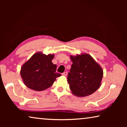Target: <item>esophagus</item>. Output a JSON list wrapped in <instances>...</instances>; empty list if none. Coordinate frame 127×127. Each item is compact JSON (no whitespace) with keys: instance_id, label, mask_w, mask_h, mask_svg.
I'll list each match as a JSON object with an SVG mask.
<instances>
[{"instance_id":"esophagus-1","label":"esophagus","mask_w":127,"mask_h":127,"mask_svg":"<svg viewBox=\"0 0 127 127\" xmlns=\"http://www.w3.org/2000/svg\"><path fill=\"white\" fill-rule=\"evenodd\" d=\"M67 72H64V73H62V75H63V76H67Z\"/></svg>"}]
</instances>
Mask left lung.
<instances>
[{"instance_id":"8db88e82","label":"left lung","mask_w":127,"mask_h":127,"mask_svg":"<svg viewBox=\"0 0 127 127\" xmlns=\"http://www.w3.org/2000/svg\"><path fill=\"white\" fill-rule=\"evenodd\" d=\"M70 58L73 64L67 81L72 94L85 97L94 93L101 83L102 68L88 54L70 55Z\"/></svg>"}]
</instances>
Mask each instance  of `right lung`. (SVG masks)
<instances>
[{"label":"right lung","mask_w":127,"mask_h":127,"mask_svg":"<svg viewBox=\"0 0 127 127\" xmlns=\"http://www.w3.org/2000/svg\"><path fill=\"white\" fill-rule=\"evenodd\" d=\"M54 57V54L37 52L23 64L21 76L27 87L35 91H43L51 87L56 78L61 76L56 73L57 65L51 62Z\"/></svg>","instance_id":"right-lung-1"}]
</instances>
